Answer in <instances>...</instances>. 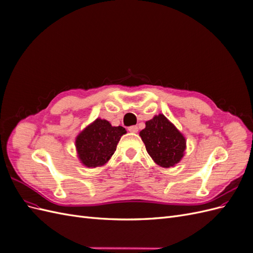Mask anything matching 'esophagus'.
<instances>
[{
  "label": "esophagus",
  "mask_w": 253,
  "mask_h": 253,
  "mask_svg": "<svg viewBox=\"0 0 253 253\" xmlns=\"http://www.w3.org/2000/svg\"><path fill=\"white\" fill-rule=\"evenodd\" d=\"M128 131L131 133H137V132H138V127H137L136 126H132L128 127Z\"/></svg>",
  "instance_id": "obj_1"
}]
</instances>
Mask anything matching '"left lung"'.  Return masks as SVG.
<instances>
[{"instance_id": "obj_1", "label": "left lung", "mask_w": 253, "mask_h": 253, "mask_svg": "<svg viewBox=\"0 0 253 253\" xmlns=\"http://www.w3.org/2000/svg\"><path fill=\"white\" fill-rule=\"evenodd\" d=\"M139 136L149 155L159 167H174L185 155V136L164 114L156 115L145 122V127L140 131Z\"/></svg>"}]
</instances>
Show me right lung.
Instances as JSON below:
<instances>
[{
	"label": "right lung",
	"instance_id": "right-lung-1",
	"mask_svg": "<svg viewBox=\"0 0 253 253\" xmlns=\"http://www.w3.org/2000/svg\"><path fill=\"white\" fill-rule=\"evenodd\" d=\"M126 133L125 127L113 126L108 120L97 118L76 137V151L80 163L86 168L104 166Z\"/></svg>",
	"mask_w": 253,
	"mask_h": 253
}]
</instances>
